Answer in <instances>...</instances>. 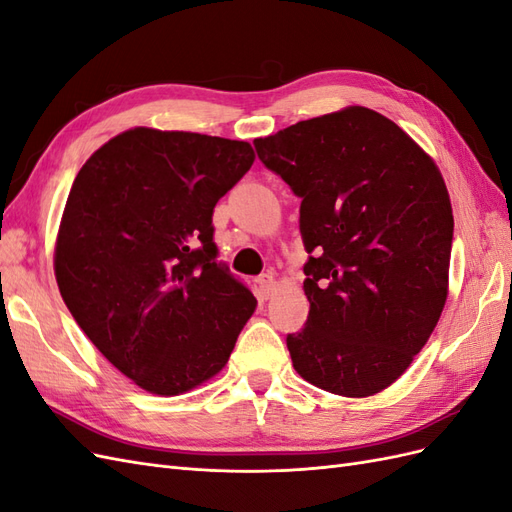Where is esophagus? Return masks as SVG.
<instances>
[{
    "label": "esophagus",
    "instance_id": "1",
    "mask_svg": "<svg viewBox=\"0 0 512 512\" xmlns=\"http://www.w3.org/2000/svg\"><path fill=\"white\" fill-rule=\"evenodd\" d=\"M258 288H260V294H262V297H265V299L273 297L275 290H277V280H275V275H273V273L260 275V277H258Z\"/></svg>",
    "mask_w": 512,
    "mask_h": 512
}]
</instances>
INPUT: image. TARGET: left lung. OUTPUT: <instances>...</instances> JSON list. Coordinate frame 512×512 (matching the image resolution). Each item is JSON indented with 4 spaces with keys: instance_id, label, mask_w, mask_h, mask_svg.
I'll return each instance as SVG.
<instances>
[{
    "instance_id": "1",
    "label": "left lung",
    "mask_w": 512,
    "mask_h": 512,
    "mask_svg": "<svg viewBox=\"0 0 512 512\" xmlns=\"http://www.w3.org/2000/svg\"><path fill=\"white\" fill-rule=\"evenodd\" d=\"M258 158L301 198L309 260L305 329L286 337L297 374L371 397L404 376L448 297L453 207L438 164L365 106L256 138Z\"/></svg>"
}]
</instances>
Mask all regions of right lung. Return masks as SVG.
I'll use <instances>...</instances> for the list:
<instances>
[{
    "instance_id": "obj_1",
    "label": "right lung",
    "mask_w": 512,
    "mask_h": 512,
    "mask_svg": "<svg viewBox=\"0 0 512 512\" xmlns=\"http://www.w3.org/2000/svg\"><path fill=\"white\" fill-rule=\"evenodd\" d=\"M250 143L132 128L83 164L55 239V280L123 376L183 395L226 367L254 294L215 262L211 215L252 168Z\"/></svg>"
}]
</instances>
